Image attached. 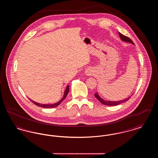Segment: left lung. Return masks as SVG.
<instances>
[{
	"instance_id": "obj_1",
	"label": "left lung",
	"mask_w": 158,
	"mask_h": 158,
	"mask_svg": "<svg viewBox=\"0 0 158 158\" xmlns=\"http://www.w3.org/2000/svg\"><path fill=\"white\" fill-rule=\"evenodd\" d=\"M118 34H119V36L120 37L121 40H123V41H125V42H128V43H130L133 44H134V43L131 41V40L130 38L128 37L127 36H125L123 34H122L120 32H118ZM95 98H97L98 100L100 102H101L102 104L105 105H109V106H114V105H117L120 104L121 103H123L126 101H128L130 98H131V97H128L127 99H125L124 100H121V101H105L104 99H103L102 98H101L99 97V95H98V93H95Z\"/></svg>"
}]
</instances>
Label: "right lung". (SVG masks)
<instances>
[{
	"label": "right lung",
	"instance_id": "add662e5",
	"mask_svg": "<svg viewBox=\"0 0 158 158\" xmlns=\"http://www.w3.org/2000/svg\"><path fill=\"white\" fill-rule=\"evenodd\" d=\"M69 85H68L67 87H66V90L64 91L63 97L62 99H61L60 101H59V102H57V103L53 104H39V103H38V102H34V101L31 100L30 99V100L31 101L32 103H34L35 105H37L38 106H40V107H42V108H52L56 107V106L60 105V104H61V102L66 98V97H67L68 93H69Z\"/></svg>",
	"mask_w": 158,
	"mask_h": 158
}]
</instances>
